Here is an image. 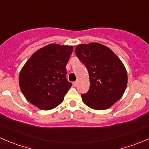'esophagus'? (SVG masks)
<instances>
[{
  "mask_svg": "<svg viewBox=\"0 0 149 149\" xmlns=\"http://www.w3.org/2000/svg\"><path fill=\"white\" fill-rule=\"evenodd\" d=\"M73 86H74V87H76L77 85V82H73Z\"/></svg>",
  "mask_w": 149,
  "mask_h": 149,
  "instance_id": "obj_1",
  "label": "esophagus"
}]
</instances>
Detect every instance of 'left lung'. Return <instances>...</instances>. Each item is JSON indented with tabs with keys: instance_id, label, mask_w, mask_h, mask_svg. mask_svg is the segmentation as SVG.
I'll list each match as a JSON object with an SVG mask.
<instances>
[{
	"instance_id": "left-lung-1",
	"label": "left lung",
	"mask_w": 149,
	"mask_h": 149,
	"mask_svg": "<svg viewBox=\"0 0 149 149\" xmlns=\"http://www.w3.org/2000/svg\"><path fill=\"white\" fill-rule=\"evenodd\" d=\"M75 54L87 67L90 89L81 95L86 105L106 110L120 99L128 83L125 67L110 49L99 43L79 44Z\"/></svg>"
}]
</instances>
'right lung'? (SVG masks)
Here are the masks:
<instances>
[{
	"label": "right lung",
	"instance_id": "right-lung-1",
	"mask_svg": "<svg viewBox=\"0 0 149 149\" xmlns=\"http://www.w3.org/2000/svg\"><path fill=\"white\" fill-rule=\"evenodd\" d=\"M73 46L51 44L31 55L19 74L20 89L32 105L49 110L62 103L72 84L66 77V65Z\"/></svg>",
	"mask_w": 149,
	"mask_h": 149
}]
</instances>
